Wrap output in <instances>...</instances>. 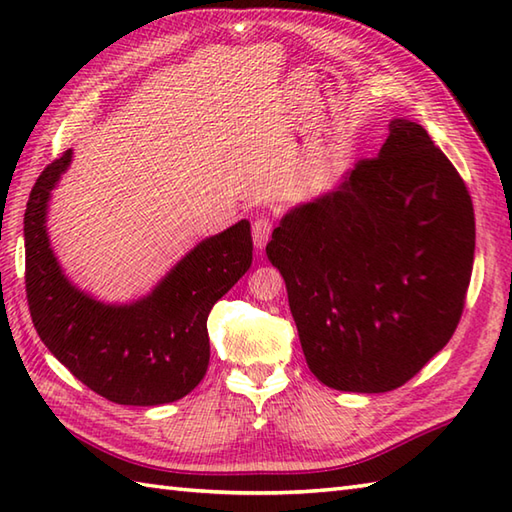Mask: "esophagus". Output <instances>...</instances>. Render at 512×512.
Masks as SVG:
<instances>
[{
    "label": "esophagus",
    "mask_w": 512,
    "mask_h": 512,
    "mask_svg": "<svg viewBox=\"0 0 512 512\" xmlns=\"http://www.w3.org/2000/svg\"><path fill=\"white\" fill-rule=\"evenodd\" d=\"M270 231H273V220L266 215H257L253 222V244L257 250H262L266 246Z\"/></svg>",
    "instance_id": "obj_1"
}]
</instances>
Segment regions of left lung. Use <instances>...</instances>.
<instances>
[{
  "label": "left lung",
  "mask_w": 512,
  "mask_h": 512,
  "mask_svg": "<svg viewBox=\"0 0 512 512\" xmlns=\"http://www.w3.org/2000/svg\"><path fill=\"white\" fill-rule=\"evenodd\" d=\"M473 253L466 184L407 118L389 123L376 158L281 217L266 246L310 372L356 394L405 385L449 343Z\"/></svg>",
  "instance_id": "8db88e82"
}]
</instances>
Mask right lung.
<instances>
[{
	"label": "right lung",
	"instance_id": "add662e5",
	"mask_svg": "<svg viewBox=\"0 0 512 512\" xmlns=\"http://www.w3.org/2000/svg\"><path fill=\"white\" fill-rule=\"evenodd\" d=\"M70 162L72 149L41 171L24 215L26 295L39 339L83 385L118 405L180 400L209 367L211 308L253 264L250 224L202 239L138 301H99L65 277L50 248L48 202Z\"/></svg>",
	"mask_w": 512,
	"mask_h": 512
}]
</instances>
